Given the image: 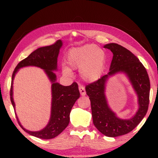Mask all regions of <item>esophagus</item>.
Listing matches in <instances>:
<instances>
[{"instance_id":"1","label":"esophagus","mask_w":158,"mask_h":158,"mask_svg":"<svg viewBox=\"0 0 158 158\" xmlns=\"http://www.w3.org/2000/svg\"><path fill=\"white\" fill-rule=\"evenodd\" d=\"M79 92H80V94L81 95H85L86 94V93H85V88L81 85L80 84H79Z\"/></svg>"}]
</instances>
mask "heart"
Returning <instances> with one entry per match:
<instances>
[{
    "instance_id": "obj_1",
    "label": "heart",
    "mask_w": 158,
    "mask_h": 158,
    "mask_svg": "<svg viewBox=\"0 0 158 158\" xmlns=\"http://www.w3.org/2000/svg\"><path fill=\"white\" fill-rule=\"evenodd\" d=\"M66 61L70 68H79L82 79L87 82H94L102 75L106 55L105 51L95 44H85L69 51ZM63 73L65 76L73 75V72L68 67H63Z\"/></svg>"
}]
</instances>
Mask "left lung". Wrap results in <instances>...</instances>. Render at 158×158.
I'll use <instances>...</instances> for the list:
<instances>
[{"instance_id":"8db88e82","label":"left lung","mask_w":158,"mask_h":158,"mask_svg":"<svg viewBox=\"0 0 158 158\" xmlns=\"http://www.w3.org/2000/svg\"><path fill=\"white\" fill-rule=\"evenodd\" d=\"M105 49L113 53L110 71L97 81L85 86L91 105L93 124L106 137H116L129 133L137 126L147 113L149 105L150 80L145 67L126 48L116 43L106 44ZM119 71L126 73L138 95L140 108L129 120L120 119L108 106L104 95L105 83L109 76Z\"/></svg>"}]
</instances>
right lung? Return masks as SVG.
I'll use <instances>...</instances> for the list:
<instances>
[{"mask_svg": "<svg viewBox=\"0 0 158 158\" xmlns=\"http://www.w3.org/2000/svg\"><path fill=\"white\" fill-rule=\"evenodd\" d=\"M61 46L62 41L59 40L49 46L38 48L32 52L27 58L17 64L12 76L10 94V100L14 108L15 105L12 98V82L15 74L19 69L29 65L39 67L44 69L51 81L52 82V114L49 123L44 129L38 132L28 131L21 126L17 117L19 124L25 132L34 137L43 139L54 138L65 129L69 124V114L72 107L80 96L78 84L76 82L73 83L68 86L62 85L56 82V77L52 70H55L57 68V58Z\"/></svg>", "mask_w": 158, "mask_h": 158, "instance_id": "obj_1", "label": "right lung"}]
</instances>
